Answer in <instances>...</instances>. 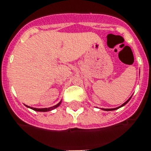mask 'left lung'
Listing matches in <instances>:
<instances>
[{"label": "left lung", "instance_id": "obj_1", "mask_svg": "<svg viewBox=\"0 0 151 151\" xmlns=\"http://www.w3.org/2000/svg\"><path fill=\"white\" fill-rule=\"evenodd\" d=\"M131 97H132V96H131ZM131 97H129V98L128 99L127 101H125V103L124 104H122L121 106H119V107H118V108H102V110H104V111H114V110H116V109H119V108H122V107H123L124 105H125V104H126L128 103V102H129V101H130V99H131Z\"/></svg>", "mask_w": 151, "mask_h": 151}]
</instances>
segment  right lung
<instances>
[{
	"instance_id": "1",
	"label": "right lung",
	"mask_w": 151,
	"mask_h": 151,
	"mask_svg": "<svg viewBox=\"0 0 151 151\" xmlns=\"http://www.w3.org/2000/svg\"><path fill=\"white\" fill-rule=\"evenodd\" d=\"M61 101H60V102H59L58 104H57L56 105L53 106V107H50V108H31V107H29V106L26 105V104H25V105H26V107H27V108H31V109L34 110V111H36L46 112V111H52V110H54V109H55V108H58V107L59 105H60V104H61Z\"/></svg>"
}]
</instances>
